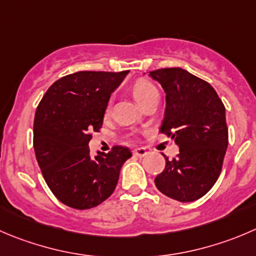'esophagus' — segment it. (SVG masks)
Here are the masks:
<instances>
[{
	"mask_svg": "<svg viewBox=\"0 0 256 256\" xmlns=\"http://www.w3.org/2000/svg\"><path fill=\"white\" fill-rule=\"evenodd\" d=\"M146 154H148V151H146L145 148H138L134 150V155L138 156V158H142V156H145Z\"/></svg>",
	"mask_w": 256,
	"mask_h": 256,
	"instance_id": "esophagus-1",
	"label": "esophagus"
}]
</instances>
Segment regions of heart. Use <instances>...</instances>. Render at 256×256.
<instances>
[{
  "mask_svg": "<svg viewBox=\"0 0 256 256\" xmlns=\"http://www.w3.org/2000/svg\"><path fill=\"white\" fill-rule=\"evenodd\" d=\"M132 94L136 100L140 102V105L144 106L151 98L158 96V90L151 81L145 80V78H140V80H138L134 84ZM108 111H110V102L106 106V112H108Z\"/></svg>",
  "mask_w": 256,
  "mask_h": 256,
  "instance_id": "heart-1",
  "label": "heart"
}]
</instances>
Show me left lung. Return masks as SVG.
I'll return each mask as SVG.
<instances>
[{"instance_id":"8db88e82","label":"left lung","mask_w":256,"mask_h":256,"mask_svg":"<svg viewBox=\"0 0 256 256\" xmlns=\"http://www.w3.org/2000/svg\"><path fill=\"white\" fill-rule=\"evenodd\" d=\"M150 76L166 94L165 118L160 131L175 138L180 152L165 158L155 185L166 196L181 202L204 196L222 172L229 142L225 106L212 85L180 68H158Z\"/></svg>"}]
</instances>
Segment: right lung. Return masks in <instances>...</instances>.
I'll list each match as a JSON object with an SVG mask.
<instances>
[{"label": "right lung", "instance_id": "1", "mask_svg": "<svg viewBox=\"0 0 256 256\" xmlns=\"http://www.w3.org/2000/svg\"><path fill=\"white\" fill-rule=\"evenodd\" d=\"M128 71H78L46 91L34 114V148L52 194L78 210L95 208L114 192L121 166L131 158L125 146L91 158V132L102 126L111 94Z\"/></svg>", "mask_w": 256, "mask_h": 256}]
</instances>
